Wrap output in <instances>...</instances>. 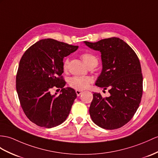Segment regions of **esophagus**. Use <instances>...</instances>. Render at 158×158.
<instances>
[{"mask_svg": "<svg viewBox=\"0 0 158 158\" xmlns=\"http://www.w3.org/2000/svg\"><path fill=\"white\" fill-rule=\"evenodd\" d=\"M76 93L77 96H78V97H79V96L82 93V91H81V90H76Z\"/></svg>", "mask_w": 158, "mask_h": 158, "instance_id": "1", "label": "esophagus"}]
</instances>
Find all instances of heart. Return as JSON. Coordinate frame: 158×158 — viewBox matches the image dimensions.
<instances>
[{"label":"heart","mask_w":158,"mask_h":158,"mask_svg":"<svg viewBox=\"0 0 158 158\" xmlns=\"http://www.w3.org/2000/svg\"><path fill=\"white\" fill-rule=\"evenodd\" d=\"M80 57L83 60L88 67L96 66L98 64V59L93 53L90 52H83ZM69 60L65 59L63 62V70L64 72H67L68 69ZM93 82V79L91 77H83V76H74L70 80V86L76 90H81L86 89L90 86V84Z\"/></svg>","instance_id":"1"}]
</instances>
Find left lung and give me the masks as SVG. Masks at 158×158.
Returning a JSON list of instances; mask_svg holds the SVG:
<instances>
[{
	"label": "left lung",
	"mask_w": 158,
	"mask_h": 158,
	"mask_svg": "<svg viewBox=\"0 0 158 158\" xmlns=\"http://www.w3.org/2000/svg\"><path fill=\"white\" fill-rule=\"evenodd\" d=\"M84 43L101 52L102 70L96 85L108 88L110 94L103 98L100 93L93 94L89 109L92 120L105 129L120 128L133 118L141 101L143 76L139 60L133 49L118 37Z\"/></svg>",
	"instance_id": "1"
}]
</instances>
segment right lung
<instances>
[{"label":"right lung","instance_id":"right-lung-1","mask_svg":"<svg viewBox=\"0 0 158 158\" xmlns=\"http://www.w3.org/2000/svg\"><path fill=\"white\" fill-rule=\"evenodd\" d=\"M78 48L53 39L41 40L26 50L19 62L16 89L23 112L35 125L45 128L62 123L77 97L75 90L64 88L63 59ZM54 88L62 93L52 95Z\"/></svg>","mask_w":158,"mask_h":158}]
</instances>
